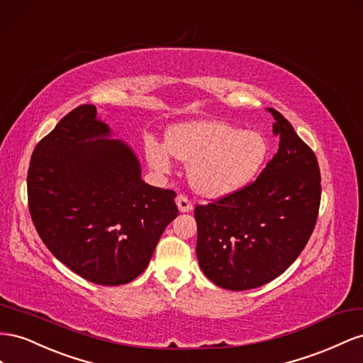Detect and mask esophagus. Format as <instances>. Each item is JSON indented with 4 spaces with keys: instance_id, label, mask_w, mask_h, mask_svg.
I'll use <instances>...</instances> for the list:
<instances>
[{
    "instance_id": "obj_1",
    "label": "esophagus",
    "mask_w": 363,
    "mask_h": 363,
    "mask_svg": "<svg viewBox=\"0 0 363 363\" xmlns=\"http://www.w3.org/2000/svg\"><path fill=\"white\" fill-rule=\"evenodd\" d=\"M176 205H178V210L181 213H189L193 210V203L187 199V196L179 194L178 198H176Z\"/></svg>"
}]
</instances>
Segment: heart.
Segmentation results:
<instances>
[{
	"label": "heart",
	"mask_w": 363,
	"mask_h": 363,
	"mask_svg": "<svg viewBox=\"0 0 363 363\" xmlns=\"http://www.w3.org/2000/svg\"><path fill=\"white\" fill-rule=\"evenodd\" d=\"M263 133L243 130L219 120H198L174 126L164 144L150 141L146 157L153 170L172 172V157L189 164L191 189L208 199H220L246 189L267 160Z\"/></svg>",
	"instance_id": "heart-1"
}]
</instances>
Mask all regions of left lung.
Returning <instances> with one entry per match:
<instances>
[{
    "instance_id": "1",
    "label": "left lung",
    "mask_w": 363,
    "mask_h": 363,
    "mask_svg": "<svg viewBox=\"0 0 363 363\" xmlns=\"http://www.w3.org/2000/svg\"><path fill=\"white\" fill-rule=\"evenodd\" d=\"M279 149L246 189L194 208L202 272L228 291L260 287L301 254L316 223L320 176L315 153L275 109Z\"/></svg>"
}]
</instances>
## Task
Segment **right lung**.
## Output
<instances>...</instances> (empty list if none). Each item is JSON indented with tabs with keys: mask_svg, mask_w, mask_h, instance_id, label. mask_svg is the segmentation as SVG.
Returning <instances> with one entry per match:
<instances>
[{
	"mask_svg": "<svg viewBox=\"0 0 363 363\" xmlns=\"http://www.w3.org/2000/svg\"><path fill=\"white\" fill-rule=\"evenodd\" d=\"M112 137L96 106L82 105L39 141L27 174L40 239L72 272L101 286L137 278L178 216L174 191L144 182L135 152Z\"/></svg>",
	"mask_w": 363,
	"mask_h": 363,
	"instance_id": "add662e5",
	"label": "right lung"
}]
</instances>
